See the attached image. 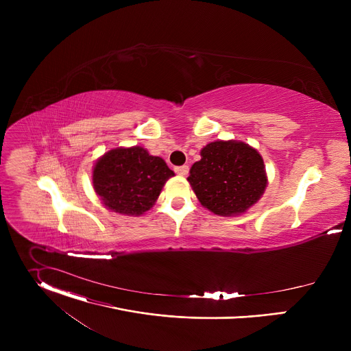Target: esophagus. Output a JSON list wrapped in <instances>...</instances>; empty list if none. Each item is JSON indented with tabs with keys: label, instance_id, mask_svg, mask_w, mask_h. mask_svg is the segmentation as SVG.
I'll return each mask as SVG.
<instances>
[{
	"label": "esophagus",
	"instance_id": "34e87169",
	"mask_svg": "<svg viewBox=\"0 0 351 351\" xmlns=\"http://www.w3.org/2000/svg\"><path fill=\"white\" fill-rule=\"evenodd\" d=\"M175 172L180 176H186L189 172V167L187 165H182V167H175Z\"/></svg>",
	"mask_w": 351,
	"mask_h": 351
}]
</instances>
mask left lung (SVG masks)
I'll list each match as a JSON object with an SVG mask.
<instances>
[{
  "mask_svg": "<svg viewBox=\"0 0 351 351\" xmlns=\"http://www.w3.org/2000/svg\"><path fill=\"white\" fill-rule=\"evenodd\" d=\"M190 182L198 202L217 215L244 213L267 187L264 161L257 149L241 141H214L193 164Z\"/></svg>",
  "mask_w": 351,
  "mask_h": 351,
  "instance_id": "left-lung-1",
  "label": "left lung"
}]
</instances>
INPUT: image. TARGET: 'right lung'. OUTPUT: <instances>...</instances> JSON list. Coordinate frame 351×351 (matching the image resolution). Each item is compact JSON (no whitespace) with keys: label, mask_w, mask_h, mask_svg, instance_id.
I'll list each match as a JSON object with an SVG mask.
<instances>
[{"label":"right lung","mask_w":351,"mask_h":351,"mask_svg":"<svg viewBox=\"0 0 351 351\" xmlns=\"http://www.w3.org/2000/svg\"><path fill=\"white\" fill-rule=\"evenodd\" d=\"M173 175L162 158L149 156L141 147L115 148L97 161L93 184L114 213L140 215L153 207Z\"/></svg>","instance_id":"add662e5"}]
</instances>
